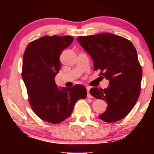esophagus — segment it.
<instances>
[{"label":"esophagus","mask_w":154,"mask_h":154,"mask_svg":"<svg viewBox=\"0 0 154 154\" xmlns=\"http://www.w3.org/2000/svg\"><path fill=\"white\" fill-rule=\"evenodd\" d=\"M86 88H87V91H88V97L91 98L92 96H91V94H90V88H90V86H87Z\"/></svg>","instance_id":"34e87169"}]
</instances>
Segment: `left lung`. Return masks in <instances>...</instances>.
I'll use <instances>...</instances> for the list:
<instances>
[{"instance_id": "8db88e82", "label": "left lung", "mask_w": 154, "mask_h": 154, "mask_svg": "<svg viewBox=\"0 0 154 154\" xmlns=\"http://www.w3.org/2000/svg\"><path fill=\"white\" fill-rule=\"evenodd\" d=\"M77 41L92 57L94 71H101L100 75L109 81L107 88L90 90L92 96L108 104L100 119L107 123L124 119L135 105L141 91L142 69L133 44L109 33L79 36Z\"/></svg>"}]
</instances>
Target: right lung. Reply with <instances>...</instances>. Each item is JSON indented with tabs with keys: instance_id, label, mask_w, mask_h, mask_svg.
Listing matches in <instances>:
<instances>
[{
	"instance_id": "1",
	"label": "right lung",
	"mask_w": 154,
	"mask_h": 154,
	"mask_svg": "<svg viewBox=\"0 0 154 154\" xmlns=\"http://www.w3.org/2000/svg\"><path fill=\"white\" fill-rule=\"evenodd\" d=\"M73 41L70 35H45L31 42L23 57L22 76L29 103L35 114L48 123L68 119L75 102L87 97L83 85L59 88L54 81L61 68V54Z\"/></svg>"
}]
</instances>
